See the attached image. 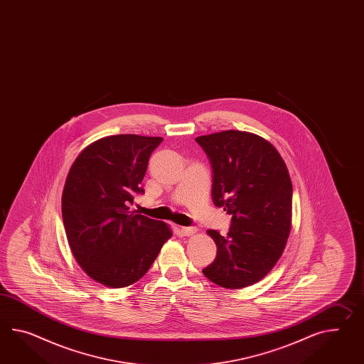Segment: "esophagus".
Returning <instances> with one entry per match:
<instances>
[{"label": "esophagus", "mask_w": 364, "mask_h": 364, "mask_svg": "<svg viewBox=\"0 0 364 364\" xmlns=\"http://www.w3.org/2000/svg\"><path fill=\"white\" fill-rule=\"evenodd\" d=\"M196 231H197V229L193 228V226H189V228H186V226H184V228H181V234H183V235H186V237L193 235Z\"/></svg>", "instance_id": "obj_1"}]
</instances>
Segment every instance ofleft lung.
<instances>
[{
    "mask_svg": "<svg viewBox=\"0 0 364 364\" xmlns=\"http://www.w3.org/2000/svg\"><path fill=\"white\" fill-rule=\"evenodd\" d=\"M212 166V197L231 215L213 263L203 269L210 282L240 289L262 280L283 254L291 231L292 183L275 147L255 134L228 130L196 138Z\"/></svg>",
    "mask_w": 364,
    "mask_h": 364,
    "instance_id": "1",
    "label": "left lung"
}]
</instances>
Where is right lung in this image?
<instances>
[{"instance_id": "obj_1", "label": "right lung", "mask_w": 364, "mask_h": 364, "mask_svg": "<svg viewBox=\"0 0 364 364\" xmlns=\"http://www.w3.org/2000/svg\"><path fill=\"white\" fill-rule=\"evenodd\" d=\"M160 136L122 134L89 144L72 164L62 214L72 254L93 280L110 288L138 282L172 232L164 222L129 212Z\"/></svg>"}]
</instances>
